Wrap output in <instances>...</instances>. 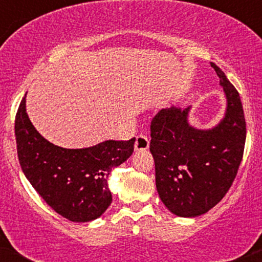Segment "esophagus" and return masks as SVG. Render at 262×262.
Here are the masks:
<instances>
[{
  "label": "esophagus",
  "instance_id": "esophagus-1",
  "mask_svg": "<svg viewBox=\"0 0 262 262\" xmlns=\"http://www.w3.org/2000/svg\"><path fill=\"white\" fill-rule=\"evenodd\" d=\"M149 148V139L146 136H143V134H139L136 138V150H146Z\"/></svg>",
  "mask_w": 262,
  "mask_h": 262
}]
</instances>
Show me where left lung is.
<instances>
[{
	"label": "left lung",
	"mask_w": 262,
	"mask_h": 262,
	"mask_svg": "<svg viewBox=\"0 0 262 262\" xmlns=\"http://www.w3.org/2000/svg\"><path fill=\"white\" fill-rule=\"evenodd\" d=\"M210 64L226 97L219 124L211 129L191 126V107L162 109L150 124L158 194L169 210L182 217L205 214L225 196L245 146L246 123L238 92L215 63Z\"/></svg>",
	"instance_id": "1"
}]
</instances>
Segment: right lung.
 Here are the masks:
<instances>
[{
  "label": "right lung",
  "mask_w": 262,
  "mask_h": 262,
  "mask_svg": "<svg viewBox=\"0 0 262 262\" xmlns=\"http://www.w3.org/2000/svg\"><path fill=\"white\" fill-rule=\"evenodd\" d=\"M19 165L42 199L66 219L87 223L112 203L108 177L134 150L130 140H105L83 149L52 144L36 130L26 112V96L14 120Z\"/></svg>",
  "instance_id": "1"
}]
</instances>
